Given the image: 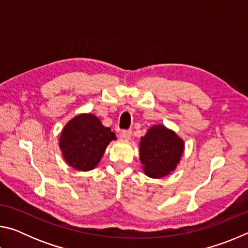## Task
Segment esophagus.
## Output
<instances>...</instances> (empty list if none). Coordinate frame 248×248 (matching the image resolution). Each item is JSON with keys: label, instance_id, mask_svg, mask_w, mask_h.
<instances>
[{"label": "esophagus", "instance_id": "1", "mask_svg": "<svg viewBox=\"0 0 248 248\" xmlns=\"http://www.w3.org/2000/svg\"><path fill=\"white\" fill-rule=\"evenodd\" d=\"M131 130H124V131L120 132V138L124 140H130V138H131Z\"/></svg>", "mask_w": 248, "mask_h": 248}]
</instances>
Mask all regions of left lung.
<instances>
[{"mask_svg": "<svg viewBox=\"0 0 248 248\" xmlns=\"http://www.w3.org/2000/svg\"><path fill=\"white\" fill-rule=\"evenodd\" d=\"M184 141L163 124L151 127L140 141V162L144 174L162 178L173 171L184 152Z\"/></svg>", "mask_w": 248, "mask_h": 248, "instance_id": "left-lung-1", "label": "left lung"}]
</instances>
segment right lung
I'll list each match as a JSON object with an SVG mask.
<instances>
[{
  "instance_id": "1",
  "label": "right lung",
  "mask_w": 248,
  "mask_h": 248,
  "mask_svg": "<svg viewBox=\"0 0 248 248\" xmlns=\"http://www.w3.org/2000/svg\"><path fill=\"white\" fill-rule=\"evenodd\" d=\"M115 133L104 127L97 117L81 114L71 119L62 130L59 145L70 166L87 171L95 169Z\"/></svg>"
}]
</instances>
